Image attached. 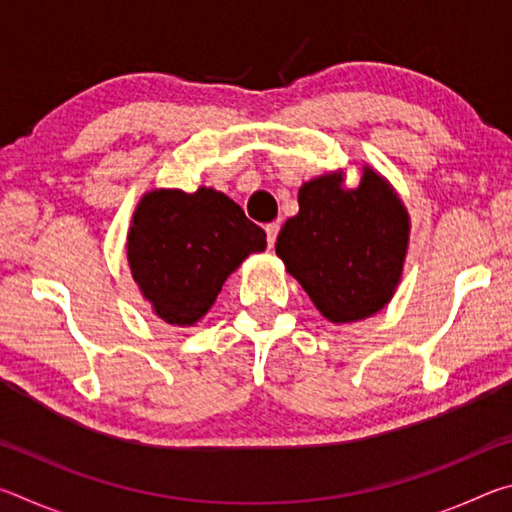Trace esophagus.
<instances>
[{
  "label": "esophagus",
  "mask_w": 512,
  "mask_h": 512,
  "mask_svg": "<svg viewBox=\"0 0 512 512\" xmlns=\"http://www.w3.org/2000/svg\"><path fill=\"white\" fill-rule=\"evenodd\" d=\"M277 232H280V223H268V225H266V241H268V248H271V246L275 244Z\"/></svg>",
  "instance_id": "obj_1"
}]
</instances>
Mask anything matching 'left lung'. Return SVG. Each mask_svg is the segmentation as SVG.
Segmentation results:
<instances>
[{
    "label": "left lung",
    "instance_id": "1",
    "mask_svg": "<svg viewBox=\"0 0 512 512\" xmlns=\"http://www.w3.org/2000/svg\"><path fill=\"white\" fill-rule=\"evenodd\" d=\"M300 212L282 225L275 253L332 323H357L391 302L409 248V212L386 178L363 167L345 189L332 171L300 187Z\"/></svg>",
    "mask_w": 512,
    "mask_h": 512
}]
</instances>
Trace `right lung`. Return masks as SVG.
Returning <instances> with one entry per match:
<instances>
[{
	"label": "right lung",
	"mask_w": 512,
	"mask_h": 512,
	"mask_svg": "<svg viewBox=\"0 0 512 512\" xmlns=\"http://www.w3.org/2000/svg\"><path fill=\"white\" fill-rule=\"evenodd\" d=\"M266 248V232L212 187L194 194L153 189L128 230V266L144 300L164 323L201 320L232 271Z\"/></svg>",
	"instance_id": "right-lung-1"
}]
</instances>
